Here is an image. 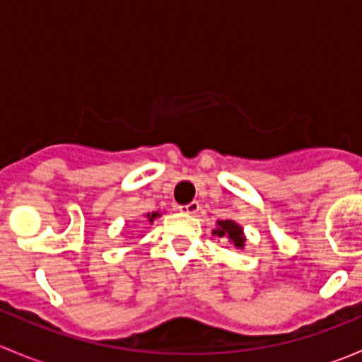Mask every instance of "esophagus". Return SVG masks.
<instances>
[{
	"instance_id": "esophagus-1",
	"label": "esophagus",
	"mask_w": 362,
	"mask_h": 362,
	"mask_svg": "<svg viewBox=\"0 0 362 362\" xmlns=\"http://www.w3.org/2000/svg\"><path fill=\"white\" fill-rule=\"evenodd\" d=\"M199 203L198 202H192V203H187V204H180L178 206V211H182V214H187V215H192L196 214V211H199Z\"/></svg>"
}]
</instances>
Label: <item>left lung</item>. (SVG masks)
<instances>
[{"label": "left lung", "instance_id": "left-lung-1", "mask_svg": "<svg viewBox=\"0 0 362 362\" xmlns=\"http://www.w3.org/2000/svg\"><path fill=\"white\" fill-rule=\"evenodd\" d=\"M214 235L221 236V238H229V242L236 247V249H243L245 247V235L243 229L236 224L235 221H218L217 229Z\"/></svg>", "mask_w": 362, "mask_h": 362}]
</instances>
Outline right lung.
<instances>
[{"label": "right lung", "mask_w": 362, "mask_h": 362, "mask_svg": "<svg viewBox=\"0 0 362 362\" xmlns=\"http://www.w3.org/2000/svg\"><path fill=\"white\" fill-rule=\"evenodd\" d=\"M145 217L148 218V222H154V218L159 217V214H158V211H152V214H147Z\"/></svg>", "instance_id": "1"}]
</instances>
